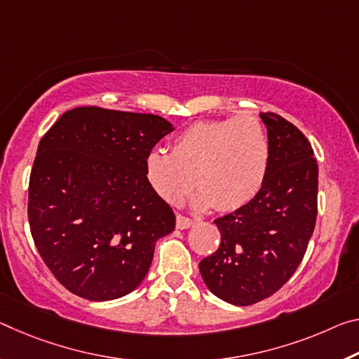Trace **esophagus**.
I'll return each mask as SVG.
<instances>
[{
  "label": "esophagus",
  "mask_w": 359,
  "mask_h": 359,
  "mask_svg": "<svg viewBox=\"0 0 359 359\" xmlns=\"http://www.w3.org/2000/svg\"><path fill=\"white\" fill-rule=\"evenodd\" d=\"M177 229H180V230H185V229H190V226L193 225V220L191 219H189V217H185V215H182V214H177Z\"/></svg>",
  "instance_id": "obj_1"
}]
</instances>
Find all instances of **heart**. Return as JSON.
Wrapping results in <instances>:
<instances>
[{"label":"heart","mask_w":359,"mask_h":359,"mask_svg":"<svg viewBox=\"0 0 359 359\" xmlns=\"http://www.w3.org/2000/svg\"><path fill=\"white\" fill-rule=\"evenodd\" d=\"M269 169V135L251 115L193 123L174 139L170 153L153 150L145 158L147 179L164 201L179 203L196 179V206L220 212L251 203Z\"/></svg>","instance_id":"heart-1"}]
</instances>
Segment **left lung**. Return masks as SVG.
<instances>
[{
  "instance_id": "obj_1",
  "label": "left lung",
  "mask_w": 359,
  "mask_h": 359,
  "mask_svg": "<svg viewBox=\"0 0 359 359\" xmlns=\"http://www.w3.org/2000/svg\"><path fill=\"white\" fill-rule=\"evenodd\" d=\"M269 130L270 169L259 195L215 219L220 244L200 262L209 291L252 305L287 283L302 262L318 215V163L309 139L276 113H260Z\"/></svg>"
}]
</instances>
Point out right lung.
Instances as JSON below:
<instances>
[{
    "instance_id": "add662e5",
    "label": "right lung",
    "mask_w": 359,
    "mask_h": 359,
    "mask_svg": "<svg viewBox=\"0 0 359 359\" xmlns=\"http://www.w3.org/2000/svg\"><path fill=\"white\" fill-rule=\"evenodd\" d=\"M172 130L150 113L78 107L39 140L28 222L43 262L70 292L113 300L145 278L155 243L175 226L145 158Z\"/></svg>"
}]
</instances>
